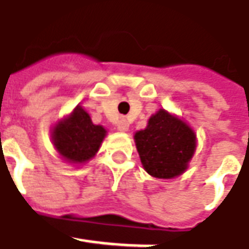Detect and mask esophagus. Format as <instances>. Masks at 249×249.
I'll return each instance as SVG.
<instances>
[{"label": "esophagus", "instance_id": "1", "mask_svg": "<svg viewBox=\"0 0 249 249\" xmlns=\"http://www.w3.org/2000/svg\"><path fill=\"white\" fill-rule=\"evenodd\" d=\"M117 129H118V131H121V132L128 131V129H129V123H128L125 118H121V120L117 123Z\"/></svg>", "mask_w": 249, "mask_h": 249}]
</instances>
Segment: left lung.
Instances as JSON below:
<instances>
[{"mask_svg":"<svg viewBox=\"0 0 249 249\" xmlns=\"http://www.w3.org/2000/svg\"><path fill=\"white\" fill-rule=\"evenodd\" d=\"M136 149L147 174L160 179L180 175L196 149V135L183 121L159 110L146 129L135 133Z\"/></svg>","mask_w":249,"mask_h":249,"instance_id":"obj_1","label":"left lung"}]
</instances>
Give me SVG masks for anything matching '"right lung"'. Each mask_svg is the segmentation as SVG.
I'll return each instance as SVG.
<instances>
[{
    "instance_id": "add662e5",
    "label": "right lung",
    "mask_w": 249,
    "mask_h": 249,
    "mask_svg": "<svg viewBox=\"0 0 249 249\" xmlns=\"http://www.w3.org/2000/svg\"><path fill=\"white\" fill-rule=\"evenodd\" d=\"M106 135V129L92 124L89 114L77 106L65 121L53 128L52 141L56 150L70 162H85L92 159Z\"/></svg>"
}]
</instances>
